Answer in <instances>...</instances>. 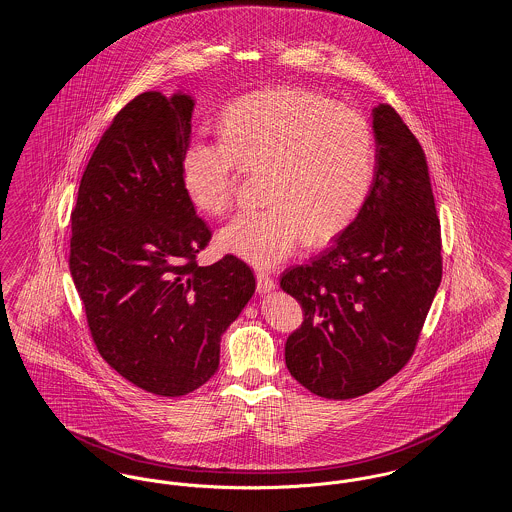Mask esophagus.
Returning <instances> with one entry per match:
<instances>
[{
  "label": "esophagus",
  "mask_w": 512,
  "mask_h": 512,
  "mask_svg": "<svg viewBox=\"0 0 512 512\" xmlns=\"http://www.w3.org/2000/svg\"><path fill=\"white\" fill-rule=\"evenodd\" d=\"M255 278H257V292L259 293H267L272 292L274 290V278L265 272V270H257L255 272Z\"/></svg>",
  "instance_id": "1"
}]
</instances>
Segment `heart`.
I'll list each match as a JSON object with an SVG mask.
<instances>
[{
	"label": "heart",
	"instance_id": "obj_1",
	"mask_svg": "<svg viewBox=\"0 0 512 512\" xmlns=\"http://www.w3.org/2000/svg\"><path fill=\"white\" fill-rule=\"evenodd\" d=\"M220 142L192 140L180 172L186 195L207 215H224L240 172H263L261 211L219 232V245L257 267L290 257L301 236L322 244L357 217L374 174L370 124L359 111L299 86L232 101L220 115Z\"/></svg>",
	"mask_w": 512,
	"mask_h": 512
}]
</instances>
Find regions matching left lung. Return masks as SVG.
I'll list each match as a JSON object with an SVG mask.
<instances>
[{"instance_id":"1","label":"left lung","mask_w":512,"mask_h":512,"mask_svg":"<svg viewBox=\"0 0 512 512\" xmlns=\"http://www.w3.org/2000/svg\"><path fill=\"white\" fill-rule=\"evenodd\" d=\"M376 167L365 203L309 265L280 286L303 309L286 366L307 390L353 399L413 357L441 282V228L424 151L390 105L374 109Z\"/></svg>"}]
</instances>
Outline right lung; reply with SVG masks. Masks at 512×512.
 <instances>
[{
    "mask_svg": "<svg viewBox=\"0 0 512 512\" xmlns=\"http://www.w3.org/2000/svg\"><path fill=\"white\" fill-rule=\"evenodd\" d=\"M194 101L144 92L113 117L82 174L69 265L99 355L163 397L203 386L220 336L255 292L234 255L199 267L211 230L195 215L180 163Z\"/></svg>",
    "mask_w": 512,
    "mask_h": 512,
    "instance_id": "add662e5",
    "label": "right lung"
}]
</instances>
